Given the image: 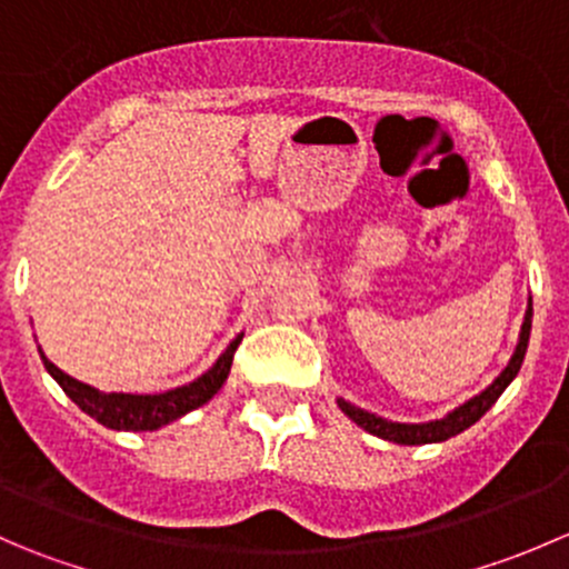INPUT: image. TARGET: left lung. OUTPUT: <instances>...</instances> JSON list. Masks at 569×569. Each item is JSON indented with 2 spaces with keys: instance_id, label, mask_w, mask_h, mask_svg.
<instances>
[{
  "instance_id": "left-lung-1",
  "label": "left lung",
  "mask_w": 569,
  "mask_h": 569,
  "mask_svg": "<svg viewBox=\"0 0 569 569\" xmlns=\"http://www.w3.org/2000/svg\"><path fill=\"white\" fill-rule=\"evenodd\" d=\"M531 317H533V308L529 300V308H526V319L523 327H520V341L515 347L512 360L507 363V369L492 380V386H487L485 391L473 399H468L465 405L455 407L449 416L443 418H435V421H423V423H399V421H388V418L375 416V412L363 410V407H355L349 405L347 399H338V407L343 410V416L352 418L358 427H363L366 432L377 435L382 440H391V443L399 446H423V443H443V440L455 438V435L465 432L468 427H473L487 410L498 401V396L509 388V382L518 377L520 366H523L526 358V349H529V336H531Z\"/></svg>"
}]
</instances>
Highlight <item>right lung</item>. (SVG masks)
Wrapping results in <instances>:
<instances>
[{
    "mask_svg": "<svg viewBox=\"0 0 569 569\" xmlns=\"http://www.w3.org/2000/svg\"><path fill=\"white\" fill-rule=\"evenodd\" d=\"M239 343H242V336H237L228 343L226 352L217 358V363L211 366L206 375H200L198 380H192L189 386L173 388V391L164 393H104L99 391V388L73 380V377L66 375L62 369H57L40 347L38 352L46 371L57 380V386L66 391L68 399H71L79 410L88 412L90 418H96V421L104 423L109 429H118V432H153V429L164 427V423L198 410L200 405H206L211 396L220 391L222 382L231 375L233 352H237Z\"/></svg>",
    "mask_w": 569,
    "mask_h": 569,
    "instance_id": "add662e5",
    "label": "right lung"
}]
</instances>
